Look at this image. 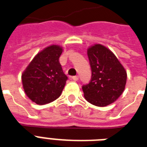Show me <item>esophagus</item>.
<instances>
[{"label":"esophagus","mask_w":147,"mask_h":147,"mask_svg":"<svg viewBox=\"0 0 147 147\" xmlns=\"http://www.w3.org/2000/svg\"><path fill=\"white\" fill-rule=\"evenodd\" d=\"M72 79L74 80H78L79 77H78V76H74V77H72Z\"/></svg>","instance_id":"1"}]
</instances>
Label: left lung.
I'll use <instances>...</instances> for the list:
<instances>
[{"instance_id": "1", "label": "left lung", "mask_w": 147, "mask_h": 147, "mask_svg": "<svg viewBox=\"0 0 147 147\" xmlns=\"http://www.w3.org/2000/svg\"><path fill=\"white\" fill-rule=\"evenodd\" d=\"M87 56L92 75L89 84L82 86L84 97L93 105H109L124 90L127 71L112 51L101 44L89 47Z\"/></svg>"}]
</instances>
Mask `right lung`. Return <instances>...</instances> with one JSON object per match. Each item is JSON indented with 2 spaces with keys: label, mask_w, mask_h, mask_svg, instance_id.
<instances>
[{
  "label": "right lung",
  "mask_w": 147,
  "mask_h": 147,
  "mask_svg": "<svg viewBox=\"0 0 147 147\" xmlns=\"http://www.w3.org/2000/svg\"><path fill=\"white\" fill-rule=\"evenodd\" d=\"M62 52L58 45L47 47L35 56L22 74L25 94L37 104L51 103L63 91L68 78L59 62Z\"/></svg>",
  "instance_id": "1"
}]
</instances>
